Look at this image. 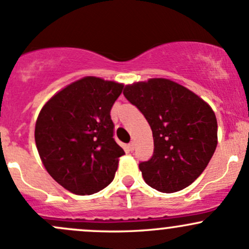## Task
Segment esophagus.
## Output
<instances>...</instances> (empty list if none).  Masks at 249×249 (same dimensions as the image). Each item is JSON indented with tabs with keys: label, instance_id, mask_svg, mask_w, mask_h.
<instances>
[{
	"label": "esophagus",
	"instance_id": "1",
	"mask_svg": "<svg viewBox=\"0 0 249 249\" xmlns=\"http://www.w3.org/2000/svg\"><path fill=\"white\" fill-rule=\"evenodd\" d=\"M133 149H135V143L130 142V143H129V150H130V151H133Z\"/></svg>",
	"mask_w": 249,
	"mask_h": 249
}]
</instances>
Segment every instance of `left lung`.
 Listing matches in <instances>:
<instances>
[{
    "mask_svg": "<svg viewBox=\"0 0 249 249\" xmlns=\"http://www.w3.org/2000/svg\"><path fill=\"white\" fill-rule=\"evenodd\" d=\"M124 96L145 117L154 154L140 163L150 187L173 193L190 186L204 172L217 146L213 108L184 86L167 78L126 86Z\"/></svg>",
    "mask_w": 249,
    "mask_h": 249,
    "instance_id": "obj_1",
    "label": "left lung"
}]
</instances>
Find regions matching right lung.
<instances>
[{
	"mask_svg": "<svg viewBox=\"0 0 249 249\" xmlns=\"http://www.w3.org/2000/svg\"><path fill=\"white\" fill-rule=\"evenodd\" d=\"M124 86L83 77L52 96L36 123L39 156L65 190L89 196L114 179L124 150L114 141L111 108Z\"/></svg>",
	"mask_w": 249,
	"mask_h": 249,
	"instance_id": "obj_1",
	"label": "right lung"
}]
</instances>
